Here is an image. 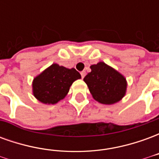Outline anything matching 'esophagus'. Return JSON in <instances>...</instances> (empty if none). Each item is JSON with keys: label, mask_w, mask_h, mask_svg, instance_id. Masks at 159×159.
I'll list each match as a JSON object with an SVG mask.
<instances>
[{"label": "esophagus", "mask_w": 159, "mask_h": 159, "mask_svg": "<svg viewBox=\"0 0 159 159\" xmlns=\"http://www.w3.org/2000/svg\"><path fill=\"white\" fill-rule=\"evenodd\" d=\"M86 75V71L85 70H83V71H81V76H82V78H83L84 76Z\"/></svg>", "instance_id": "obj_1"}]
</instances>
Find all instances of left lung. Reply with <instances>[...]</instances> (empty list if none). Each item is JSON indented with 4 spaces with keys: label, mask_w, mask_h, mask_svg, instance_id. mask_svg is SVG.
Masks as SVG:
<instances>
[{
    "label": "left lung",
    "mask_w": 159,
    "mask_h": 159,
    "mask_svg": "<svg viewBox=\"0 0 159 159\" xmlns=\"http://www.w3.org/2000/svg\"><path fill=\"white\" fill-rule=\"evenodd\" d=\"M90 68L91 72L83 81L94 100L104 105H112L123 99L126 93L127 81L121 73L104 62L92 65Z\"/></svg>",
    "instance_id": "obj_1"
}]
</instances>
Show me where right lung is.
<instances>
[{
  "label": "right lung",
  "instance_id": "1",
  "mask_svg": "<svg viewBox=\"0 0 159 159\" xmlns=\"http://www.w3.org/2000/svg\"><path fill=\"white\" fill-rule=\"evenodd\" d=\"M80 78V73L74 68L68 69L52 64L34 78L33 94L40 102L53 105L63 100L73 82Z\"/></svg>",
  "mask_w": 159,
  "mask_h": 159
}]
</instances>
